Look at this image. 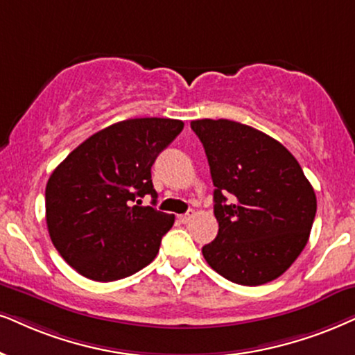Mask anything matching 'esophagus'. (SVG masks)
Returning <instances> with one entry per match:
<instances>
[{
  "instance_id": "1",
  "label": "esophagus",
  "mask_w": 355,
  "mask_h": 355,
  "mask_svg": "<svg viewBox=\"0 0 355 355\" xmlns=\"http://www.w3.org/2000/svg\"><path fill=\"white\" fill-rule=\"evenodd\" d=\"M191 218H193V211H190V213H187V214H180V216H178V221L187 224L191 221Z\"/></svg>"
}]
</instances>
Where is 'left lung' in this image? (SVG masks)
<instances>
[{
  "label": "left lung",
  "mask_w": 355,
  "mask_h": 355,
  "mask_svg": "<svg viewBox=\"0 0 355 355\" xmlns=\"http://www.w3.org/2000/svg\"><path fill=\"white\" fill-rule=\"evenodd\" d=\"M208 157L216 239L201 252L219 275L263 285L290 268L306 245L316 195L298 160L267 134L230 119H196Z\"/></svg>",
  "instance_id": "8db88e82"
}]
</instances>
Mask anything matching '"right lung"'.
<instances>
[{"label":"right lung","mask_w":355,"mask_h":355,"mask_svg":"<svg viewBox=\"0 0 355 355\" xmlns=\"http://www.w3.org/2000/svg\"><path fill=\"white\" fill-rule=\"evenodd\" d=\"M168 118L111 124L71 150L46 187L51 239L69 266L95 282H114L149 266L173 214L139 206L157 191L150 167L182 132Z\"/></svg>","instance_id":"add662e5"}]
</instances>
